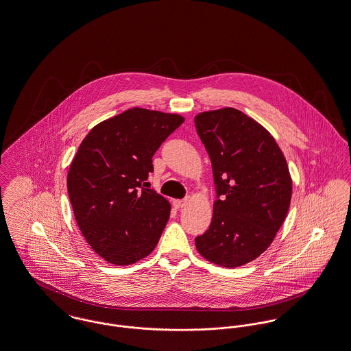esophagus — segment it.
I'll use <instances>...</instances> for the list:
<instances>
[{"instance_id":"obj_1","label":"esophagus","mask_w":351,"mask_h":351,"mask_svg":"<svg viewBox=\"0 0 351 351\" xmlns=\"http://www.w3.org/2000/svg\"><path fill=\"white\" fill-rule=\"evenodd\" d=\"M186 206V200H173V206L176 208V209H180V208H183V206Z\"/></svg>"}]
</instances>
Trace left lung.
<instances>
[{"label": "left lung", "mask_w": 351, "mask_h": 351, "mask_svg": "<svg viewBox=\"0 0 351 351\" xmlns=\"http://www.w3.org/2000/svg\"><path fill=\"white\" fill-rule=\"evenodd\" d=\"M195 124L216 189L212 223L195 244L213 264L241 267L267 250L287 217L288 165L268 131L236 108L202 112Z\"/></svg>", "instance_id": "8db88e82"}]
</instances>
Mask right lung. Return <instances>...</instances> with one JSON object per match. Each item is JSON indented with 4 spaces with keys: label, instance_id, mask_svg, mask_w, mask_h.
Segmentation results:
<instances>
[{
    "label": "right lung",
    "instance_id": "obj_1",
    "mask_svg": "<svg viewBox=\"0 0 351 351\" xmlns=\"http://www.w3.org/2000/svg\"><path fill=\"white\" fill-rule=\"evenodd\" d=\"M183 122L134 107L97 124L80 145L67 173L70 203L83 237L110 264H134L156 247L171 206L145 180L154 154Z\"/></svg>",
    "mask_w": 351,
    "mask_h": 351
}]
</instances>
